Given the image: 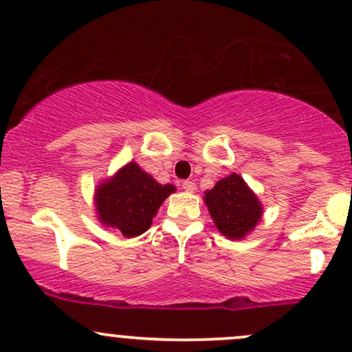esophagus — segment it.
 <instances>
[{"label":"esophagus","instance_id":"34e87169","mask_svg":"<svg viewBox=\"0 0 352 352\" xmlns=\"http://www.w3.org/2000/svg\"><path fill=\"white\" fill-rule=\"evenodd\" d=\"M182 188H184V190H186V192H194L195 188H197V186H195V184L192 182V180H186V182L182 184Z\"/></svg>","mask_w":352,"mask_h":352}]
</instances>
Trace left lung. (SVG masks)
<instances>
[{
    "label": "left lung",
    "instance_id": "obj_1",
    "mask_svg": "<svg viewBox=\"0 0 352 352\" xmlns=\"http://www.w3.org/2000/svg\"><path fill=\"white\" fill-rule=\"evenodd\" d=\"M204 202L217 231L228 239H244L261 221L263 206L238 173L217 180L204 192Z\"/></svg>",
    "mask_w": 352,
    "mask_h": 352
}]
</instances>
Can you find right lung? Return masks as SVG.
I'll use <instances>...</instances> for the list:
<instances>
[{"mask_svg":"<svg viewBox=\"0 0 352 352\" xmlns=\"http://www.w3.org/2000/svg\"><path fill=\"white\" fill-rule=\"evenodd\" d=\"M173 192L175 186L158 184L136 162H129L96 187V217L124 238H136L150 228L160 206Z\"/></svg>","mask_w":352,"mask_h":352,"instance_id":"add662e5","label":"right lung"}]
</instances>
